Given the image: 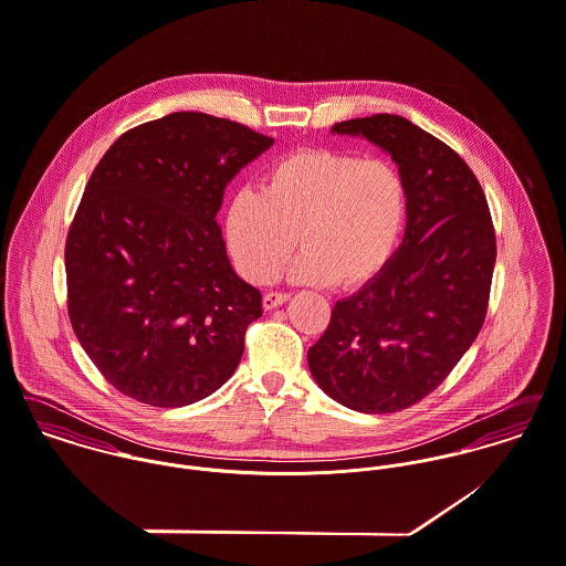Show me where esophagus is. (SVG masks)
I'll return each instance as SVG.
<instances>
[{"label":"esophagus","instance_id":"esophagus-1","mask_svg":"<svg viewBox=\"0 0 566 566\" xmlns=\"http://www.w3.org/2000/svg\"><path fill=\"white\" fill-rule=\"evenodd\" d=\"M289 297H291L289 293H266V295L262 297V306H264V311H273V308L286 304Z\"/></svg>","mask_w":566,"mask_h":566}]
</instances>
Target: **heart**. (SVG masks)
<instances>
[{
  "mask_svg": "<svg viewBox=\"0 0 566 566\" xmlns=\"http://www.w3.org/2000/svg\"><path fill=\"white\" fill-rule=\"evenodd\" d=\"M406 219L408 187L390 160L300 149L264 171L260 190L234 192L223 230L237 269L250 282L273 280L300 234L304 250L289 277L352 289L390 262Z\"/></svg>",
  "mask_w": 566,
  "mask_h": 566,
  "instance_id": "obj_1",
  "label": "heart"
}]
</instances>
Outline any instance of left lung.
Here are the masks:
<instances>
[{"mask_svg": "<svg viewBox=\"0 0 566 566\" xmlns=\"http://www.w3.org/2000/svg\"><path fill=\"white\" fill-rule=\"evenodd\" d=\"M386 151L408 187L403 241L358 293L338 300L308 349L314 381L365 415L430 395L478 338L497 258L484 190L442 140L397 115L340 122Z\"/></svg>", "mask_w": 566, "mask_h": 566, "instance_id": "1", "label": "left lung"}]
</instances>
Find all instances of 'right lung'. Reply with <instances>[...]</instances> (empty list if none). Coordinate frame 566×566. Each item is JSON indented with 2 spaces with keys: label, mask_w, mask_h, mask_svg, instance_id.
Returning <instances> with one entry per match:
<instances>
[{
  "label": "right lung",
  "mask_w": 566,
  "mask_h": 566,
  "mask_svg": "<svg viewBox=\"0 0 566 566\" xmlns=\"http://www.w3.org/2000/svg\"><path fill=\"white\" fill-rule=\"evenodd\" d=\"M271 136L171 113L119 136L71 223L64 269L73 332L117 390L180 408L237 371L260 291L230 264L217 212Z\"/></svg>",
  "instance_id": "obj_1"
}]
</instances>
